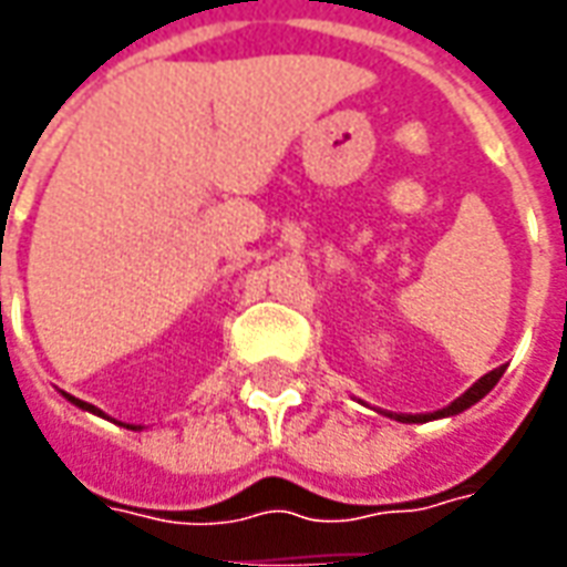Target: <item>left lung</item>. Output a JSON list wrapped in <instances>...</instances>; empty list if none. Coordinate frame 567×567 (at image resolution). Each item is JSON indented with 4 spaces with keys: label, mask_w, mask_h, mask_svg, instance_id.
<instances>
[{
    "label": "left lung",
    "mask_w": 567,
    "mask_h": 567,
    "mask_svg": "<svg viewBox=\"0 0 567 567\" xmlns=\"http://www.w3.org/2000/svg\"><path fill=\"white\" fill-rule=\"evenodd\" d=\"M501 377H504V368L492 370V373H486V377H480V380H476L474 385H471V389H467V392L458 398V401H452L450 406H443V410L431 413V416H406V413H401V416H398V413H394V419H398V422H427V419L455 416V413H462V410H467V406H474L480 398H486V394L495 389V382H498Z\"/></svg>",
    "instance_id": "1"
}]
</instances>
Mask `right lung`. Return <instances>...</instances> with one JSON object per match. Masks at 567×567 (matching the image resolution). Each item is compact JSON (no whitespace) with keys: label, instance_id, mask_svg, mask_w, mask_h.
Here are the masks:
<instances>
[{"label":"right lung","instance_id":"1","mask_svg":"<svg viewBox=\"0 0 567 567\" xmlns=\"http://www.w3.org/2000/svg\"><path fill=\"white\" fill-rule=\"evenodd\" d=\"M69 401H72V404L75 406H81V410H91V413H100V410H96V406H91V404H84V401H79V398H72V394H66Z\"/></svg>","mask_w":567,"mask_h":567}]
</instances>
